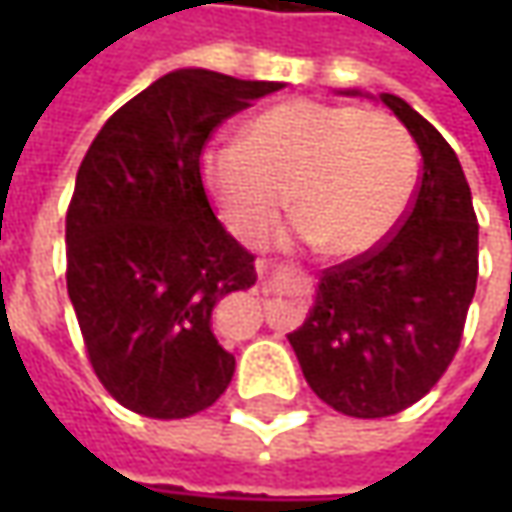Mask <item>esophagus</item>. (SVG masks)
<instances>
[{
  "label": "esophagus",
  "mask_w": 512,
  "mask_h": 512,
  "mask_svg": "<svg viewBox=\"0 0 512 512\" xmlns=\"http://www.w3.org/2000/svg\"><path fill=\"white\" fill-rule=\"evenodd\" d=\"M267 270V262H259V273H265Z\"/></svg>",
  "instance_id": "esophagus-1"
}]
</instances>
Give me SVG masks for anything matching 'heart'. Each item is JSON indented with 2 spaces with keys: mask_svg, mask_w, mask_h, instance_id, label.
Returning a JSON list of instances; mask_svg holds the SVG:
<instances>
[{
  "mask_svg": "<svg viewBox=\"0 0 512 512\" xmlns=\"http://www.w3.org/2000/svg\"><path fill=\"white\" fill-rule=\"evenodd\" d=\"M202 179L242 242H262L285 196L296 236L325 256H362L402 222L416 185V148L384 110L293 99L259 113L245 139L202 150Z\"/></svg>",
  "mask_w": 512,
  "mask_h": 512,
  "instance_id": "1",
  "label": "heart"
}]
</instances>
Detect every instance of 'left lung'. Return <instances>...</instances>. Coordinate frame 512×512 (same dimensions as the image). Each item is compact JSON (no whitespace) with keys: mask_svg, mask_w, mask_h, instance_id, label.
<instances>
[{"mask_svg":"<svg viewBox=\"0 0 512 512\" xmlns=\"http://www.w3.org/2000/svg\"><path fill=\"white\" fill-rule=\"evenodd\" d=\"M422 150L402 225L327 267L305 325L287 339L313 393L356 419L416 404L450 367L479 279V222L453 148L393 93L379 96Z\"/></svg>","mask_w":512,"mask_h":512,"instance_id":"left-lung-1","label":"left lung"}]
</instances>
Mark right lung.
I'll return each mask as SVG.
<instances>
[{"mask_svg":"<svg viewBox=\"0 0 512 512\" xmlns=\"http://www.w3.org/2000/svg\"><path fill=\"white\" fill-rule=\"evenodd\" d=\"M279 88L173 70L110 116L79 165L68 296L93 373L139 416L187 419L233 379L236 359L210 316L256 285V267L207 202L199 159L225 119Z\"/></svg>","mask_w":512,"mask_h":512,"instance_id":"right-lung-1","label":"right lung"}]
</instances>
